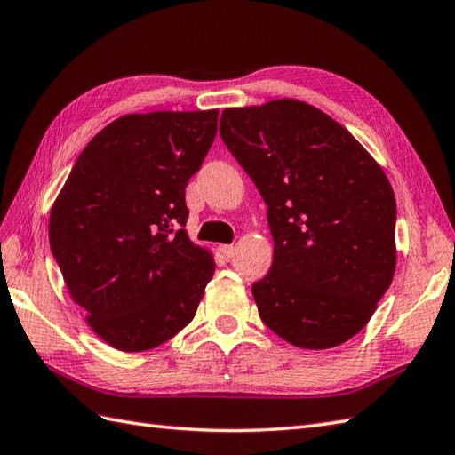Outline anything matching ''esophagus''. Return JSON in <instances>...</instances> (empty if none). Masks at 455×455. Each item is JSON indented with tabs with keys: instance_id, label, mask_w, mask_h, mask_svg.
I'll list each match as a JSON object with an SVG mask.
<instances>
[{
	"instance_id": "esophagus-1",
	"label": "esophagus",
	"mask_w": 455,
	"mask_h": 455,
	"mask_svg": "<svg viewBox=\"0 0 455 455\" xmlns=\"http://www.w3.org/2000/svg\"><path fill=\"white\" fill-rule=\"evenodd\" d=\"M220 253H223L227 259H230V258H235L236 248L235 246H220Z\"/></svg>"
}]
</instances>
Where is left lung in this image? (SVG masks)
Segmentation results:
<instances>
[{
    "mask_svg": "<svg viewBox=\"0 0 455 455\" xmlns=\"http://www.w3.org/2000/svg\"><path fill=\"white\" fill-rule=\"evenodd\" d=\"M220 138L267 205L275 258L251 286L261 321L298 347L349 340L394 276L387 174L342 124L298 100L225 109Z\"/></svg>",
    "mask_w": 455,
    "mask_h": 455,
    "instance_id": "left-lung-1",
    "label": "left lung"
}]
</instances>
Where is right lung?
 <instances>
[{
    "instance_id": "right-lung-1",
    "label": "right lung",
    "mask_w": 455,
    "mask_h": 455,
    "mask_svg": "<svg viewBox=\"0 0 455 455\" xmlns=\"http://www.w3.org/2000/svg\"><path fill=\"white\" fill-rule=\"evenodd\" d=\"M219 111L126 115L78 156L50 215V248L90 327L144 352L188 324L215 273L186 236L184 190L217 134Z\"/></svg>"
}]
</instances>
